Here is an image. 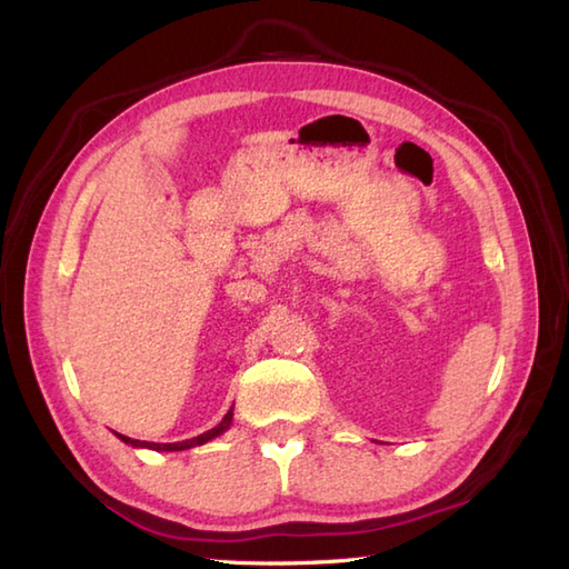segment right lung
Here are the masks:
<instances>
[{
    "instance_id": "add662e5",
    "label": "right lung",
    "mask_w": 569,
    "mask_h": 569,
    "mask_svg": "<svg viewBox=\"0 0 569 569\" xmlns=\"http://www.w3.org/2000/svg\"><path fill=\"white\" fill-rule=\"evenodd\" d=\"M229 426H232V408H229V413L222 418L220 426H214L212 430L198 435V438H190V440H183V442H141V440H131V438H127V435H119V432H117V438L127 442V445H131V447H149V450H156V452H180V450H190V447L210 442L212 438H220V435Z\"/></svg>"
}]
</instances>
